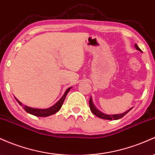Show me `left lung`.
I'll list each match as a JSON object with an SVG mask.
<instances>
[{
    "mask_svg": "<svg viewBox=\"0 0 155 155\" xmlns=\"http://www.w3.org/2000/svg\"><path fill=\"white\" fill-rule=\"evenodd\" d=\"M135 46L136 48V49H137L138 51H140L141 50L140 48H139V47L137 46V45H135ZM89 104H90V108H91V110L92 111V113L94 114L95 115H96L97 117H98V118H102V119H106V120H118V119H120L121 118H123L124 116L127 114V113H129V112L131 110H132V107L130 109V110H127V112H125V113H122V114H118V115H106V114H104L102 113H101L100 111H98L97 109L95 107V106L93 105V101H92V98L91 97V98H90V101H89Z\"/></svg>",
    "mask_w": 155,
    "mask_h": 155,
    "instance_id": "1",
    "label": "left lung"
}]
</instances>
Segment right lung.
<instances>
[{
    "label": "right lung",
    "instance_id": "obj_1",
    "mask_svg": "<svg viewBox=\"0 0 155 155\" xmlns=\"http://www.w3.org/2000/svg\"><path fill=\"white\" fill-rule=\"evenodd\" d=\"M71 89V87L68 88V89L66 90V91L64 92L63 96H62V98H61L60 99H59V101L54 105V106L51 107H49L48 109H35V108L29 107L25 106L24 105L23 109H24V110L28 113L31 114V115H35V116L47 117V116H49V115H54V114L57 113V112L60 110L61 107H62V104H63L64 99H65V97H66V96H67L68 93L69 91ZM16 100L18 101V102L19 103V104L22 106V103L20 102V101H18L17 98H16Z\"/></svg>",
    "mask_w": 155,
    "mask_h": 155
}]
</instances>
